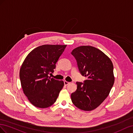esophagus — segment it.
<instances>
[{
    "mask_svg": "<svg viewBox=\"0 0 133 133\" xmlns=\"http://www.w3.org/2000/svg\"><path fill=\"white\" fill-rule=\"evenodd\" d=\"M70 83V82H67V81H64V85H69Z\"/></svg>",
    "mask_w": 133,
    "mask_h": 133,
    "instance_id": "1",
    "label": "esophagus"
}]
</instances>
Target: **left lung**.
<instances>
[{
    "mask_svg": "<svg viewBox=\"0 0 133 133\" xmlns=\"http://www.w3.org/2000/svg\"><path fill=\"white\" fill-rule=\"evenodd\" d=\"M71 54L79 72L87 78L83 83L76 82L77 90L71 95L72 102L82 110H92L108 96L114 83L112 63L104 53L90 45L76 48Z\"/></svg>",
    "mask_w": 133,
    "mask_h": 133,
    "instance_id": "obj_1",
    "label": "left lung"
}]
</instances>
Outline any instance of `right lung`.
Masks as SVG:
<instances>
[{
  "label": "right lung",
  "instance_id": "obj_1",
  "mask_svg": "<svg viewBox=\"0 0 133 133\" xmlns=\"http://www.w3.org/2000/svg\"><path fill=\"white\" fill-rule=\"evenodd\" d=\"M67 45L44 44L33 50L21 67L19 77L25 95L35 107L46 108L54 104L64 86L63 81L49 77Z\"/></svg>",
  "mask_w": 133,
  "mask_h": 133
}]
</instances>
